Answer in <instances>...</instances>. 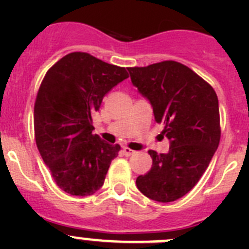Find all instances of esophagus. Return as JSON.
<instances>
[{
    "mask_svg": "<svg viewBox=\"0 0 249 249\" xmlns=\"http://www.w3.org/2000/svg\"><path fill=\"white\" fill-rule=\"evenodd\" d=\"M123 152H124V154L126 155V157H130V155H132V154H135V150H132V149H130L129 147H124L123 148Z\"/></svg>",
    "mask_w": 249,
    "mask_h": 249,
    "instance_id": "1",
    "label": "esophagus"
}]
</instances>
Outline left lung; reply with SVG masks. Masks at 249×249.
Returning <instances> with one entry per match:
<instances>
[{
	"label": "left lung",
	"mask_w": 249,
	"mask_h": 249,
	"mask_svg": "<svg viewBox=\"0 0 249 249\" xmlns=\"http://www.w3.org/2000/svg\"><path fill=\"white\" fill-rule=\"evenodd\" d=\"M131 82L152 104L155 122L170 140L166 154L149 150L152 169L139 176L143 195L158 202L180 199L195 187L220 141V118L214 89L180 62L129 67Z\"/></svg>",
	"instance_id": "obj_1"
}]
</instances>
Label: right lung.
Segmentation results:
<instances>
[{
	"mask_svg": "<svg viewBox=\"0 0 249 249\" xmlns=\"http://www.w3.org/2000/svg\"><path fill=\"white\" fill-rule=\"evenodd\" d=\"M129 77L125 67L74 52L53 65L35 102V139L55 183L67 194L88 196L104 185L120 150L92 134V115L104 96Z\"/></svg>",
	"mask_w": 249,
	"mask_h": 249,
	"instance_id": "right-lung-1",
	"label": "right lung"
}]
</instances>
